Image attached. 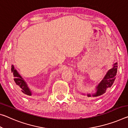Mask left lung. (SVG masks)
Here are the masks:
<instances>
[{
    "label": "left lung",
    "mask_w": 128,
    "mask_h": 128,
    "mask_svg": "<svg viewBox=\"0 0 128 128\" xmlns=\"http://www.w3.org/2000/svg\"><path fill=\"white\" fill-rule=\"evenodd\" d=\"M117 63L116 62L113 65V68L109 70L106 73L104 78L99 83L98 86H97V92L94 94H92V96L96 97L101 96L106 92L108 88H110L116 79V75L117 71ZM88 97H90V94H88Z\"/></svg>",
    "instance_id": "1"
}]
</instances>
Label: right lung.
I'll return each instance as SVG.
<instances>
[{
  "label": "right lung",
  "instance_id": "1",
  "mask_svg": "<svg viewBox=\"0 0 128 128\" xmlns=\"http://www.w3.org/2000/svg\"><path fill=\"white\" fill-rule=\"evenodd\" d=\"M11 72L12 76L14 83L16 87H17L24 94L28 95V96H31L32 93L31 90H30L29 88L28 87L27 84L24 82L23 78L20 76L17 70L14 68L13 65L11 66Z\"/></svg>",
  "mask_w": 128,
  "mask_h": 128
}]
</instances>
